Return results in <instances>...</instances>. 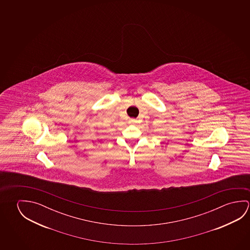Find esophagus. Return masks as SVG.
<instances>
[{"mask_svg":"<svg viewBox=\"0 0 250 250\" xmlns=\"http://www.w3.org/2000/svg\"><path fill=\"white\" fill-rule=\"evenodd\" d=\"M130 122H131V123H135L136 122V120L135 119H130Z\"/></svg>","mask_w":250,"mask_h":250,"instance_id":"34e87169","label":"esophagus"}]
</instances>
